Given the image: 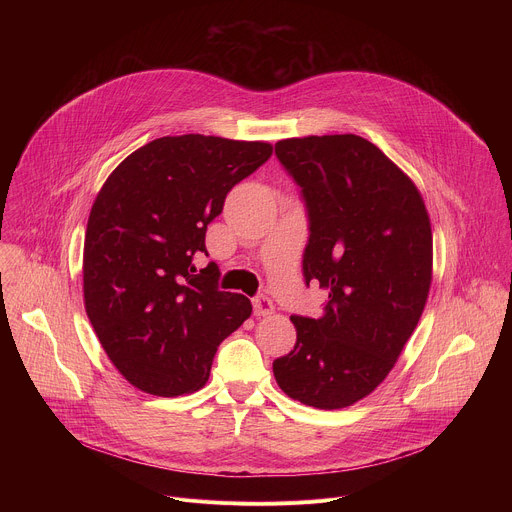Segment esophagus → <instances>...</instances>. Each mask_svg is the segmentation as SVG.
<instances>
[{"label": "esophagus", "mask_w": 512, "mask_h": 512, "mask_svg": "<svg viewBox=\"0 0 512 512\" xmlns=\"http://www.w3.org/2000/svg\"><path fill=\"white\" fill-rule=\"evenodd\" d=\"M273 310H275V306H273V302L267 298V296H257L255 300H253V312H255V316H269V314H273Z\"/></svg>", "instance_id": "1"}]
</instances>
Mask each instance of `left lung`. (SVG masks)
<instances>
[{
	"mask_svg": "<svg viewBox=\"0 0 512 512\" xmlns=\"http://www.w3.org/2000/svg\"><path fill=\"white\" fill-rule=\"evenodd\" d=\"M275 156L302 188L304 277L328 291V302L320 318L291 316L298 340L273 360V375L291 399L342 409L385 381L421 318L429 216L409 176L354 133L281 139Z\"/></svg>",
	"mask_w": 512,
	"mask_h": 512,
	"instance_id": "1",
	"label": "left lung"
}]
</instances>
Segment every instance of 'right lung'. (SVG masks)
Returning a JSON list of instances; mask_svg holds the SVG:
<instances>
[{
  "instance_id": "right-lung-1",
  "label": "right lung",
  "mask_w": 512,
  "mask_h": 512,
  "mask_svg": "<svg viewBox=\"0 0 512 512\" xmlns=\"http://www.w3.org/2000/svg\"><path fill=\"white\" fill-rule=\"evenodd\" d=\"M273 154L271 143L186 133L127 156L89 214L85 310L115 369L139 391L200 389L214 352L253 312L218 289V267L196 271L206 227L227 194Z\"/></svg>"
}]
</instances>
